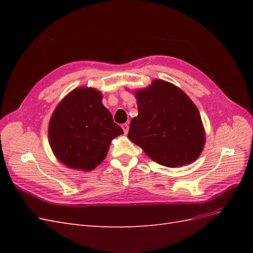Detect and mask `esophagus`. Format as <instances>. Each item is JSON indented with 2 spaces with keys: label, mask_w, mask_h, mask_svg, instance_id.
<instances>
[{
  "label": "esophagus",
  "mask_w": 253,
  "mask_h": 253,
  "mask_svg": "<svg viewBox=\"0 0 253 253\" xmlns=\"http://www.w3.org/2000/svg\"><path fill=\"white\" fill-rule=\"evenodd\" d=\"M122 129H124L125 134H127V132H128V125L127 124L122 125Z\"/></svg>",
  "instance_id": "34e87169"
}]
</instances>
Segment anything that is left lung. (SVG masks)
<instances>
[{
  "mask_svg": "<svg viewBox=\"0 0 253 253\" xmlns=\"http://www.w3.org/2000/svg\"><path fill=\"white\" fill-rule=\"evenodd\" d=\"M134 95L138 115L129 124L128 139L162 166L195 162L204 150L206 133L201 114L185 91L156 79Z\"/></svg>",
  "mask_w": 253,
  "mask_h": 253,
  "instance_id": "1",
  "label": "left lung"
}]
</instances>
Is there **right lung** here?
Wrapping results in <instances>:
<instances>
[{"mask_svg": "<svg viewBox=\"0 0 253 253\" xmlns=\"http://www.w3.org/2000/svg\"><path fill=\"white\" fill-rule=\"evenodd\" d=\"M102 98L101 91L94 87H77L59 102L51 115L49 145L56 158L70 169L94 170L106 157L112 140L124 134Z\"/></svg>", "mask_w": 253, "mask_h": 253, "instance_id": "right-lung-1", "label": "right lung"}]
</instances>
